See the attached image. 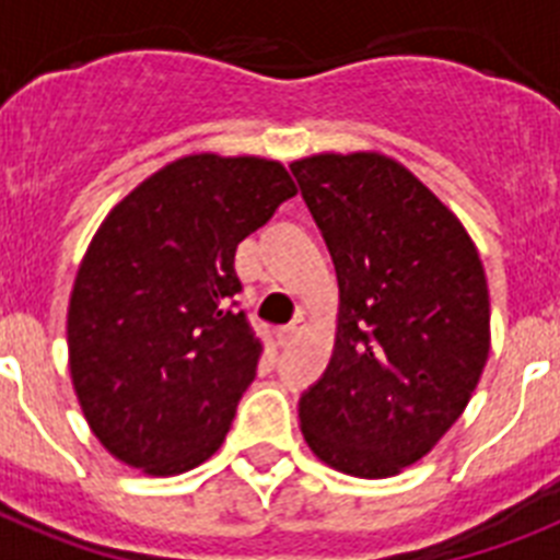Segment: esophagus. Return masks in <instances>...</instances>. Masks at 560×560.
<instances>
[{"mask_svg":"<svg viewBox=\"0 0 560 560\" xmlns=\"http://www.w3.org/2000/svg\"><path fill=\"white\" fill-rule=\"evenodd\" d=\"M306 331H308V320L303 317V314H298V317H294V320L283 329V343H294V340L306 335Z\"/></svg>","mask_w":560,"mask_h":560,"instance_id":"1","label":"esophagus"}]
</instances>
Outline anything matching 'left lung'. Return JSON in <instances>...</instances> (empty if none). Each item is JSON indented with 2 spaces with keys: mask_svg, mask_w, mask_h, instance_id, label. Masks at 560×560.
Masks as SVG:
<instances>
[{
  "mask_svg": "<svg viewBox=\"0 0 560 560\" xmlns=\"http://www.w3.org/2000/svg\"><path fill=\"white\" fill-rule=\"evenodd\" d=\"M340 285L329 369L300 400L323 464L392 478L464 415L489 358V289L469 231L381 151L291 163Z\"/></svg>",
  "mask_w": 560,
  "mask_h": 560,
  "instance_id": "1",
  "label": "left lung"
}]
</instances>
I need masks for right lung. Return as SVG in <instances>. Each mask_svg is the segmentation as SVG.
Masks as SVG:
<instances>
[{"instance_id": "1", "label": "right lung", "mask_w": 560, "mask_h": 560, "mask_svg": "<svg viewBox=\"0 0 560 560\" xmlns=\"http://www.w3.org/2000/svg\"><path fill=\"white\" fill-rule=\"evenodd\" d=\"M298 186L269 156H177L110 208L68 303V369L88 427L145 475L225 441L262 343L231 298L234 254Z\"/></svg>"}]
</instances>
